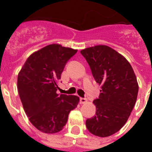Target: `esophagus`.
<instances>
[{
  "label": "esophagus",
  "mask_w": 152,
  "mask_h": 152,
  "mask_svg": "<svg viewBox=\"0 0 152 152\" xmlns=\"http://www.w3.org/2000/svg\"><path fill=\"white\" fill-rule=\"evenodd\" d=\"M80 102L81 104H84V103L87 102V99H86V98H80Z\"/></svg>",
  "instance_id": "esophagus-1"
}]
</instances>
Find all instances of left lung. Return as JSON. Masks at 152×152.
Instances as JSON below:
<instances>
[{
    "label": "left lung",
    "mask_w": 152,
    "mask_h": 152,
    "mask_svg": "<svg viewBox=\"0 0 152 152\" xmlns=\"http://www.w3.org/2000/svg\"><path fill=\"white\" fill-rule=\"evenodd\" d=\"M80 53L102 86L99 99L93 102L95 116L86 120V127L95 136L108 137L120 130L130 115L138 93L137 78L128 60L107 45L86 48Z\"/></svg>",
    "instance_id": "left-lung-1"
}]
</instances>
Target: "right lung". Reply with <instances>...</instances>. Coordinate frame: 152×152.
Masks as SVG:
<instances>
[{
  "label": "right lung",
  "mask_w": 152,
  "mask_h": 152,
  "mask_svg": "<svg viewBox=\"0 0 152 152\" xmlns=\"http://www.w3.org/2000/svg\"><path fill=\"white\" fill-rule=\"evenodd\" d=\"M77 52L52 44L31 53L18 75V91L31 124L45 134H55L66 124L79 103L76 95L58 94V81L66 62Z\"/></svg>",
  "instance_id": "1"
}]
</instances>
